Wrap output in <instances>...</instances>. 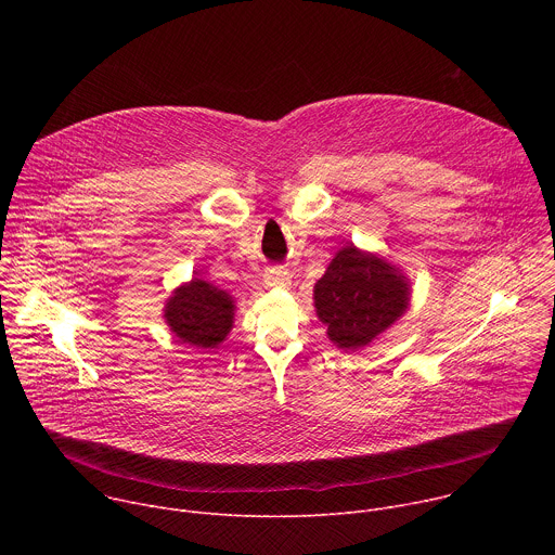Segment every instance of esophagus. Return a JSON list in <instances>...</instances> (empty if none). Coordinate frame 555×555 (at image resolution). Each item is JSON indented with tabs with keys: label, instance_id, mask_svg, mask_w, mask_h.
Instances as JSON below:
<instances>
[{
	"label": "esophagus",
	"instance_id": "1",
	"mask_svg": "<svg viewBox=\"0 0 555 555\" xmlns=\"http://www.w3.org/2000/svg\"><path fill=\"white\" fill-rule=\"evenodd\" d=\"M263 279H266L268 287H289L292 285V274L283 268H270Z\"/></svg>",
	"mask_w": 555,
	"mask_h": 555
}]
</instances>
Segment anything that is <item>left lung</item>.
Segmentation results:
<instances>
[{"label":"left lung","mask_w":555,"mask_h":555,"mask_svg":"<svg viewBox=\"0 0 555 555\" xmlns=\"http://www.w3.org/2000/svg\"><path fill=\"white\" fill-rule=\"evenodd\" d=\"M315 315L343 351H360L411 307V279L388 259L347 244L313 285Z\"/></svg>","instance_id":"1"}]
</instances>
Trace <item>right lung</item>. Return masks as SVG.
<instances>
[{"instance_id":"obj_1","label":"right lung","mask_w":555,"mask_h":555,"mask_svg":"<svg viewBox=\"0 0 555 555\" xmlns=\"http://www.w3.org/2000/svg\"><path fill=\"white\" fill-rule=\"evenodd\" d=\"M163 311L178 340L199 349H217L232 330L236 305L225 289L204 279H191L171 292Z\"/></svg>"}]
</instances>
